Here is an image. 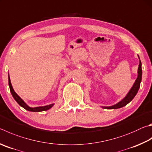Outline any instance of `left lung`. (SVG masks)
I'll use <instances>...</instances> for the list:
<instances>
[{
    "label": "left lung",
    "mask_w": 152,
    "mask_h": 152,
    "mask_svg": "<svg viewBox=\"0 0 152 152\" xmlns=\"http://www.w3.org/2000/svg\"><path fill=\"white\" fill-rule=\"evenodd\" d=\"M138 56V55H137ZM139 60H140V64L139 67L137 69V77L135 81L134 84L132 86L131 89L129 90L128 93L127 94L126 96L124 97L122 100L120 101L119 102L111 106H101L102 108L104 109H118L120 107H122L124 106H126L128 103L133 100L134 98L137 94V92H138L139 88L140 87V83L142 82V62L140 61V57L138 56Z\"/></svg>",
    "instance_id": "obj_1"
}]
</instances>
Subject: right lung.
Here are the masks:
<instances>
[{
	"label": "right lung",
	"mask_w": 152,
	"mask_h": 152,
	"mask_svg": "<svg viewBox=\"0 0 152 152\" xmlns=\"http://www.w3.org/2000/svg\"><path fill=\"white\" fill-rule=\"evenodd\" d=\"M9 88H10V90L11 92V94H12V97L14 99L16 100V102H17L21 107H23V108H24L26 110L30 112H42V111H46L49 109H50L51 107L54 106V104H51L47 105V106H38V107H31L29 106H28L25 102H24V100L22 99L20 96H19L17 94H16L15 90H14L12 84L10 82V76H9Z\"/></svg>",
	"instance_id": "1"
}]
</instances>
